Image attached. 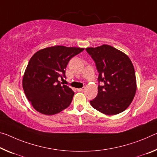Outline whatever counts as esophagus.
<instances>
[{
  "mask_svg": "<svg viewBox=\"0 0 157 157\" xmlns=\"http://www.w3.org/2000/svg\"><path fill=\"white\" fill-rule=\"evenodd\" d=\"M84 89H85V87H82L81 89H78L77 90H78V91H84Z\"/></svg>",
  "mask_w": 157,
  "mask_h": 157,
  "instance_id": "34e87169",
  "label": "esophagus"
}]
</instances>
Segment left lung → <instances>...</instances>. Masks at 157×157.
Masks as SVG:
<instances>
[{
  "instance_id": "left-lung-1",
  "label": "left lung",
  "mask_w": 157,
  "mask_h": 157,
  "mask_svg": "<svg viewBox=\"0 0 157 157\" xmlns=\"http://www.w3.org/2000/svg\"><path fill=\"white\" fill-rule=\"evenodd\" d=\"M99 73L98 94L91 105L107 115L122 113L132 103L137 85L134 67L129 57L108 44L87 47Z\"/></svg>"
}]
</instances>
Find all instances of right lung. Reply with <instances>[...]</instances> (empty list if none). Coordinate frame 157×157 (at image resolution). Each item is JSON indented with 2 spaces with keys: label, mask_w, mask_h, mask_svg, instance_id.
I'll return each instance as SVG.
<instances>
[{
  "label": "right lung",
  "mask_w": 157,
  "mask_h": 157,
  "mask_svg": "<svg viewBox=\"0 0 157 157\" xmlns=\"http://www.w3.org/2000/svg\"><path fill=\"white\" fill-rule=\"evenodd\" d=\"M84 49L56 45L42 49L33 54L25 70L22 86L35 110L53 115L70 105L74 92L61 84L58 78L66 77L68 61Z\"/></svg>",
  "instance_id": "right-lung-1"
}]
</instances>
